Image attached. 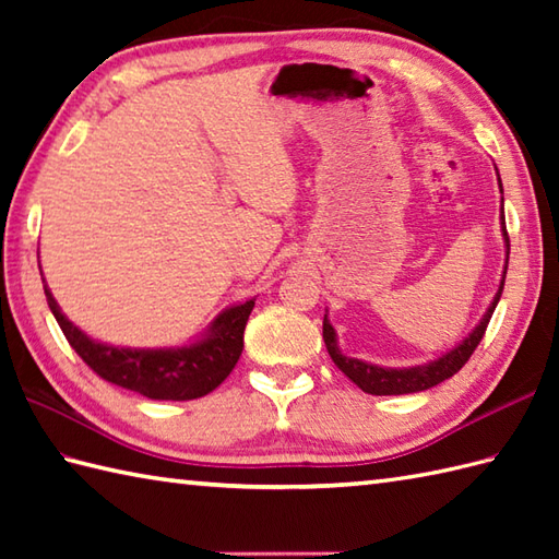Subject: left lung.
I'll return each mask as SVG.
<instances>
[{"label":"left lung","instance_id":"left-lung-1","mask_svg":"<svg viewBox=\"0 0 559 559\" xmlns=\"http://www.w3.org/2000/svg\"><path fill=\"white\" fill-rule=\"evenodd\" d=\"M500 180V175H497ZM502 187V182H500ZM502 237L507 245V261H504V271H502V281H500V290L495 293V300L490 302L488 312L483 314L480 324L471 331V334L463 338L456 348H451L449 353H444L442 358L430 360L425 365H415V367H379V365H370L362 362L358 358H348L338 350V341H336V331L334 326L329 324V319L324 314V343L326 350L331 355V360L336 362L338 370L346 374L353 384H358L365 394L372 396H399V394H415V391H425L432 389L444 379L454 377L463 365L468 362V358L473 355V350L478 348L480 338L485 336V329H488L490 317L495 312L497 302L502 298V288H504V276H507V264H509V235L504 228V213H502Z\"/></svg>","mask_w":559,"mask_h":559}]
</instances>
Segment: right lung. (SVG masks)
Returning <instances> with one entry per match:
<instances>
[{"label": "right lung", "instance_id": "obj_1", "mask_svg": "<svg viewBox=\"0 0 559 559\" xmlns=\"http://www.w3.org/2000/svg\"><path fill=\"white\" fill-rule=\"evenodd\" d=\"M47 305L64 331L69 346L93 372L122 389L156 401H192L206 396L233 372L245 346V326L254 298L233 305L213 319L204 338L177 348H120L93 341L59 310L43 278Z\"/></svg>", "mask_w": 559, "mask_h": 559}]
</instances>
